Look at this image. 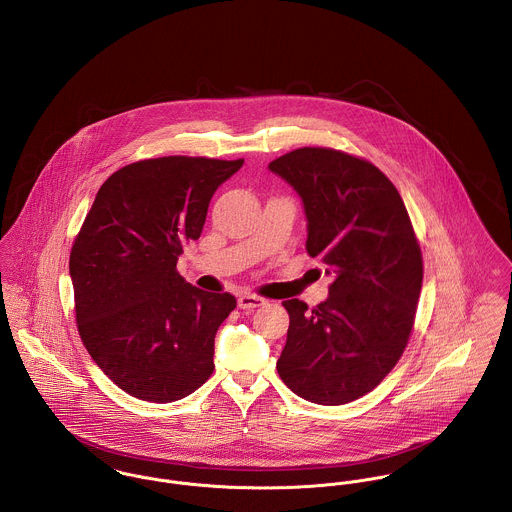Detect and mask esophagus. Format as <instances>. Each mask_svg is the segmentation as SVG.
<instances>
[{
	"label": "esophagus",
	"mask_w": 512,
	"mask_h": 512,
	"mask_svg": "<svg viewBox=\"0 0 512 512\" xmlns=\"http://www.w3.org/2000/svg\"><path fill=\"white\" fill-rule=\"evenodd\" d=\"M263 304H265V300L261 296H255V294H241L237 298V306L241 310H245V312H251V310H255V308H259Z\"/></svg>",
	"instance_id": "34e87169"
}]
</instances>
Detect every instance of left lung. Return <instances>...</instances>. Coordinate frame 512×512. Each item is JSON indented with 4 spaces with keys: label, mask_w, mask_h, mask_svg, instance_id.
Segmentation results:
<instances>
[{
    "label": "left lung",
    "mask_w": 512,
    "mask_h": 512,
    "mask_svg": "<svg viewBox=\"0 0 512 512\" xmlns=\"http://www.w3.org/2000/svg\"><path fill=\"white\" fill-rule=\"evenodd\" d=\"M269 169L302 198L306 251L334 277L314 308L284 300L290 324L277 361L284 385L316 404L373 391L397 365L422 288V251L395 184L365 159L302 147Z\"/></svg>",
    "instance_id": "left-lung-1"
}]
</instances>
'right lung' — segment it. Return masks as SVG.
I'll use <instances>...</instances> for the list:
<instances>
[{
    "mask_svg": "<svg viewBox=\"0 0 512 512\" xmlns=\"http://www.w3.org/2000/svg\"><path fill=\"white\" fill-rule=\"evenodd\" d=\"M241 165L182 155L125 165L102 184L72 243L78 334L131 397L180 400L214 371V338L235 296L186 283L176 261Z\"/></svg>",
    "mask_w": 512,
    "mask_h": 512,
    "instance_id": "obj_1",
    "label": "right lung"
}]
</instances>
